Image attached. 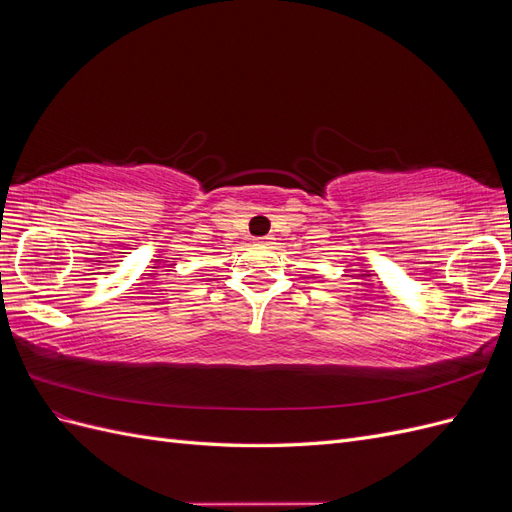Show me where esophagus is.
<instances>
[{
	"mask_svg": "<svg viewBox=\"0 0 512 512\" xmlns=\"http://www.w3.org/2000/svg\"><path fill=\"white\" fill-rule=\"evenodd\" d=\"M256 243H258V245H271V243H273V237H271V235H267V237H258V239H256Z\"/></svg>",
	"mask_w": 512,
	"mask_h": 512,
	"instance_id": "34e87169",
	"label": "esophagus"
}]
</instances>
